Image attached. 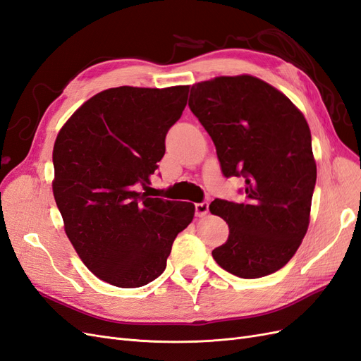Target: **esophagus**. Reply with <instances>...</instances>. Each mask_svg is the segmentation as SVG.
<instances>
[{
    "label": "esophagus",
    "mask_w": 361,
    "mask_h": 361,
    "mask_svg": "<svg viewBox=\"0 0 361 361\" xmlns=\"http://www.w3.org/2000/svg\"><path fill=\"white\" fill-rule=\"evenodd\" d=\"M207 212H209V203H195V216H204Z\"/></svg>",
    "instance_id": "34e87169"
}]
</instances>
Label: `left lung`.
I'll list each match as a JSON object with an SVG mask.
<instances>
[{"mask_svg":"<svg viewBox=\"0 0 361 361\" xmlns=\"http://www.w3.org/2000/svg\"><path fill=\"white\" fill-rule=\"evenodd\" d=\"M190 110L211 135L226 178H244L241 203L215 199L209 211L228 224L215 262L241 279L285 267L307 232L316 183L312 135L289 97L256 76L194 84Z\"/></svg>","mask_w":361,"mask_h":361,"instance_id":"left-lung-1","label":"left lung"}]
</instances>
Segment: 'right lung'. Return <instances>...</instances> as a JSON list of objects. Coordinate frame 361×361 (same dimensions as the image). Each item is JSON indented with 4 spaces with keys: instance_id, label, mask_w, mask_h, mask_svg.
Returning <instances> with one entry per match:
<instances>
[{
    "instance_id": "right-lung-1",
    "label": "right lung",
    "mask_w": 361,
    "mask_h": 361,
    "mask_svg": "<svg viewBox=\"0 0 361 361\" xmlns=\"http://www.w3.org/2000/svg\"><path fill=\"white\" fill-rule=\"evenodd\" d=\"M188 92L104 90L57 135L52 191L64 231L84 265L113 286L140 288L159 277L174 238L192 221V203L150 197V176Z\"/></svg>"
}]
</instances>
